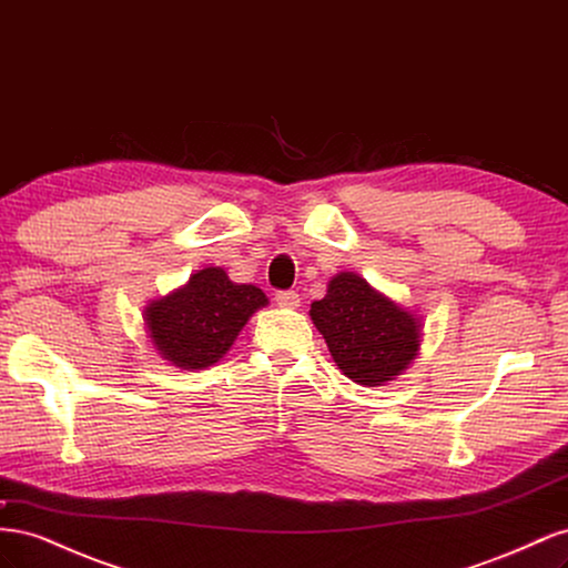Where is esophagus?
<instances>
[{
	"mask_svg": "<svg viewBox=\"0 0 568 568\" xmlns=\"http://www.w3.org/2000/svg\"><path fill=\"white\" fill-rule=\"evenodd\" d=\"M274 301H277V305H282V307H288V311H294V307L301 305V298L296 291H280V294L274 296Z\"/></svg>",
	"mask_w": 568,
	"mask_h": 568,
	"instance_id": "esophagus-1",
	"label": "esophagus"
}]
</instances>
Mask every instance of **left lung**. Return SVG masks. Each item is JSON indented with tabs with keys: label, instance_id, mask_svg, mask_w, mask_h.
Masks as SVG:
<instances>
[{
	"label": "left lung",
	"instance_id": "8db88e82",
	"mask_svg": "<svg viewBox=\"0 0 568 568\" xmlns=\"http://www.w3.org/2000/svg\"><path fill=\"white\" fill-rule=\"evenodd\" d=\"M311 320L336 367L359 386H384L419 355L422 317L374 288L357 272H338Z\"/></svg>",
	"mask_w": 568,
	"mask_h": 568
}]
</instances>
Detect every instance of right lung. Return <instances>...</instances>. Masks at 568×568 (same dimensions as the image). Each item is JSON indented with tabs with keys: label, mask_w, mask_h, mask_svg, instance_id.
I'll list each match as a JSON object with an SVG mask.
<instances>
[{
	"label": "right lung",
	"mask_w": 568,
	"mask_h": 568,
	"mask_svg": "<svg viewBox=\"0 0 568 568\" xmlns=\"http://www.w3.org/2000/svg\"><path fill=\"white\" fill-rule=\"evenodd\" d=\"M267 303L263 288L232 282L222 267H203L186 284L146 303V338L178 369L213 367Z\"/></svg>",
	"instance_id": "add662e5"
}]
</instances>
